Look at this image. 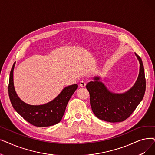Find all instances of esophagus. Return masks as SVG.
Wrapping results in <instances>:
<instances>
[{
    "label": "esophagus",
    "instance_id": "34e87169",
    "mask_svg": "<svg viewBox=\"0 0 155 155\" xmlns=\"http://www.w3.org/2000/svg\"><path fill=\"white\" fill-rule=\"evenodd\" d=\"M80 85L82 87H85L86 85V82L85 80H81V81L80 82Z\"/></svg>",
    "mask_w": 155,
    "mask_h": 155
}]
</instances>
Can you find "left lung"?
Instances as JSON below:
<instances>
[{
	"instance_id": "obj_1",
	"label": "left lung",
	"mask_w": 155,
	"mask_h": 155,
	"mask_svg": "<svg viewBox=\"0 0 155 155\" xmlns=\"http://www.w3.org/2000/svg\"><path fill=\"white\" fill-rule=\"evenodd\" d=\"M135 54L140 64L139 73L135 84L129 91L122 94L111 92L99 81V77H94V81L87 84L92 110L99 119L111 123L123 122L143 99L146 91L144 66L141 58L136 53Z\"/></svg>"
}]
</instances>
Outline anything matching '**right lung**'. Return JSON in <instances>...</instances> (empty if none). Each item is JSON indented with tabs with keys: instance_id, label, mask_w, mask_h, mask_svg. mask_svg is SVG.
<instances>
[{
	"instance_id": "obj_1",
	"label": "right lung",
	"mask_w": 155,
	"mask_h": 155,
	"mask_svg": "<svg viewBox=\"0 0 155 155\" xmlns=\"http://www.w3.org/2000/svg\"><path fill=\"white\" fill-rule=\"evenodd\" d=\"M15 65V63L10 72L8 86L9 96L14 109L26 121L36 127H49L58 124L62 119L70 99L77 89L78 85L73 84L65 87L54 99L46 104L42 105L26 104L20 99L15 89L13 82Z\"/></svg>"
}]
</instances>
